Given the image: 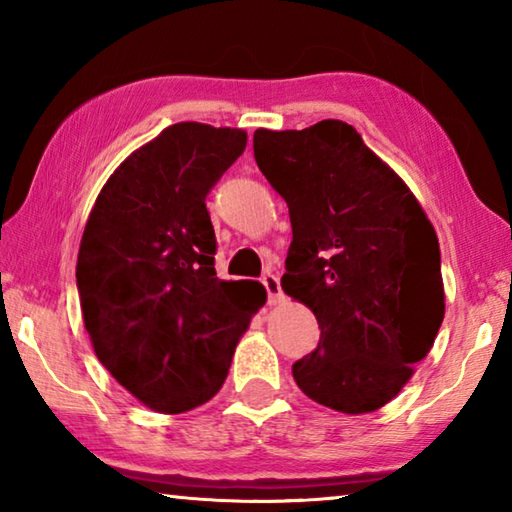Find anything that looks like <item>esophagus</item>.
Instances as JSON below:
<instances>
[{
  "label": "esophagus",
  "instance_id": "1",
  "mask_svg": "<svg viewBox=\"0 0 512 512\" xmlns=\"http://www.w3.org/2000/svg\"><path fill=\"white\" fill-rule=\"evenodd\" d=\"M262 284H264V289L268 293V302H271V305H277V302L284 298L282 296V287H280V277H277V275L266 273L262 277Z\"/></svg>",
  "mask_w": 512,
  "mask_h": 512
}]
</instances>
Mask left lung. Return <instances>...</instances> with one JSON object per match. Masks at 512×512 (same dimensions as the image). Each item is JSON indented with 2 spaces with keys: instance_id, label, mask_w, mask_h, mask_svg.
<instances>
[{
  "instance_id": "1",
  "label": "left lung",
  "mask_w": 512,
  "mask_h": 512,
  "mask_svg": "<svg viewBox=\"0 0 512 512\" xmlns=\"http://www.w3.org/2000/svg\"><path fill=\"white\" fill-rule=\"evenodd\" d=\"M253 149L289 205L282 289L320 327L318 348L293 363V379L327 409L377 411L413 377L445 318L436 230L404 180L345 121L257 128Z\"/></svg>"
}]
</instances>
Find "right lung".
Returning <instances> with one entry per match:
<instances>
[{
  "label": "right lung",
  "instance_id": "obj_1",
  "mask_svg": "<svg viewBox=\"0 0 512 512\" xmlns=\"http://www.w3.org/2000/svg\"><path fill=\"white\" fill-rule=\"evenodd\" d=\"M241 128L180 121L119 164L85 223L76 287L99 361L158 413L219 393L266 289L216 277L205 196L246 149Z\"/></svg>",
  "mask_w": 512,
  "mask_h": 512
}]
</instances>
